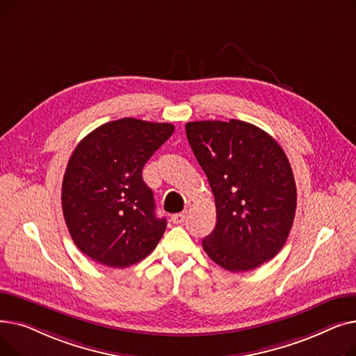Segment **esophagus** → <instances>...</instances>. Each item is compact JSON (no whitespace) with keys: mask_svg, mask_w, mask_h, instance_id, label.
<instances>
[{"mask_svg":"<svg viewBox=\"0 0 356 356\" xmlns=\"http://www.w3.org/2000/svg\"><path fill=\"white\" fill-rule=\"evenodd\" d=\"M184 218H186L184 213H175L172 216V220H173V223H181L184 220Z\"/></svg>","mask_w":356,"mask_h":356,"instance_id":"34e87169","label":"esophagus"}]
</instances>
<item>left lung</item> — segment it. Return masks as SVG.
Listing matches in <instances>:
<instances>
[{"label":"left lung","instance_id":"left-lung-1","mask_svg":"<svg viewBox=\"0 0 356 356\" xmlns=\"http://www.w3.org/2000/svg\"><path fill=\"white\" fill-rule=\"evenodd\" d=\"M186 136L216 204L215 229L202 242L204 252L232 273L274 258L286 244L297 203L283 148L239 120L188 122Z\"/></svg>","mask_w":356,"mask_h":356}]
</instances>
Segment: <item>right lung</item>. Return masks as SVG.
<instances>
[{"label": "right lung", "instance_id": "obj_1", "mask_svg": "<svg viewBox=\"0 0 356 356\" xmlns=\"http://www.w3.org/2000/svg\"><path fill=\"white\" fill-rule=\"evenodd\" d=\"M173 131V124L121 118L93 129L74 148L62 209L74 245L97 263L125 268L157 247L167 222L156 216L143 167Z\"/></svg>", "mask_w": 356, "mask_h": 356}]
</instances>
